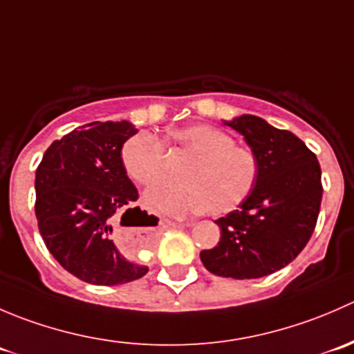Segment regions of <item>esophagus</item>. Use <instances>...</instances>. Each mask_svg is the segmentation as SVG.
Segmentation results:
<instances>
[{"label":"esophagus","mask_w":354,"mask_h":354,"mask_svg":"<svg viewBox=\"0 0 354 354\" xmlns=\"http://www.w3.org/2000/svg\"><path fill=\"white\" fill-rule=\"evenodd\" d=\"M167 224H169V226H174L176 223H167ZM178 224H180V223H178ZM192 224H194V221H185L183 226H192Z\"/></svg>","instance_id":"esophagus-1"}]
</instances>
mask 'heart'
<instances>
[{
    "mask_svg": "<svg viewBox=\"0 0 354 354\" xmlns=\"http://www.w3.org/2000/svg\"><path fill=\"white\" fill-rule=\"evenodd\" d=\"M171 138L194 159L185 171V187H160L147 194L152 209L183 217L203 212L227 214L238 209L259 183L260 160L253 149L234 144L224 130L210 124L176 128ZM121 164L130 180L154 187L164 176V144L149 131L128 138L121 147Z\"/></svg>",
    "mask_w": 354,
    "mask_h": 354,
    "instance_id": "b5f03b06",
    "label": "heart"
}]
</instances>
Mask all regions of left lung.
I'll return each instance as SVG.
<instances>
[{"label":"left lung","mask_w":354,"mask_h":354,"mask_svg":"<svg viewBox=\"0 0 354 354\" xmlns=\"http://www.w3.org/2000/svg\"><path fill=\"white\" fill-rule=\"evenodd\" d=\"M257 152L260 176L236 210L216 221L221 240L202 250L209 272L257 279L286 267L312 238L322 202V171L317 156L288 130L243 114L226 121Z\"/></svg>","instance_id":"8db88e82"}]
</instances>
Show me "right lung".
I'll return each mask as SVG.
<instances>
[{"label": "right lung", "instance_id": "obj_1", "mask_svg": "<svg viewBox=\"0 0 354 354\" xmlns=\"http://www.w3.org/2000/svg\"><path fill=\"white\" fill-rule=\"evenodd\" d=\"M135 133L128 121L84 124L53 142L35 171L39 233L59 266L85 283L114 286L149 272L111 238L116 214L140 210L128 209L138 192L121 164V147Z\"/></svg>", "mask_w": 354, "mask_h": 354}]
</instances>
